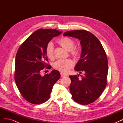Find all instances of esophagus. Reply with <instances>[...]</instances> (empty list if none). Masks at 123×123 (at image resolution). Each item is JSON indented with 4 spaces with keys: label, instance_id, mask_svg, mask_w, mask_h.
Instances as JSON below:
<instances>
[{
    "label": "esophagus",
    "instance_id": "1",
    "mask_svg": "<svg viewBox=\"0 0 123 123\" xmlns=\"http://www.w3.org/2000/svg\"><path fill=\"white\" fill-rule=\"evenodd\" d=\"M61 77H65V76H67L66 74H64V73H61Z\"/></svg>",
    "mask_w": 123,
    "mask_h": 123
}]
</instances>
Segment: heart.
<instances>
[{"label": "heart", "mask_w": 123, "mask_h": 123, "mask_svg": "<svg viewBox=\"0 0 123 123\" xmlns=\"http://www.w3.org/2000/svg\"><path fill=\"white\" fill-rule=\"evenodd\" d=\"M57 43L59 44L65 48V49L70 51L73 49L75 45L74 41L67 37H63L59 39ZM54 46L52 43H49L47 44L46 53L47 56L50 59H53L54 57ZM72 53L74 55H76L78 52L76 50H72ZM73 66V62L70 59H59L55 62L54 64V68L62 72H67L69 69L72 68Z\"/></svg>", "instance_id": "heart-1"}]
</instances>
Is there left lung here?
<instances>
[{
	"instance_id": "1",
	"label": "left lung",
	"mask_w": 123,
	"mask_h": 123,
	"mask_svg": "<svg viewBox=\"0 0 123 123\" xmlns=\"http://www.w3.org/2000/svg\"><path fill=\"white\" fill-rule=\"evenodd\" d=\"M64 36L80 40V57L74 69L84 75H80V79L79 74L69 76L70 91L76 102L88 105L99 97L106 86L108 70L106 54L98 38L87 31H69Z\"/></svg>"
}]
</instances>
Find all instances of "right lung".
I'll return each mask as SVG.
<instances>
[{
	"mask_svg": "<svg viewBox=\"0 0 123 123\" xmlns=\"http://www.w3.org/2000/svg\"><path fill=\"white\" fill-rule=\"evenodd\" d=\"M62 33L55 29L37 30L17 51L15 80L23 98L32 104L38 105L49 99L54 85L61 77L60 73L56 70L43 76L40 73L44 68H50L46 64L47 44Z\"/></svg>",
	"mask_w": 123,
	"mask_h": 123,
	"instance_id": "obj_1",
	"label": "right lung"
}]
</instances>
